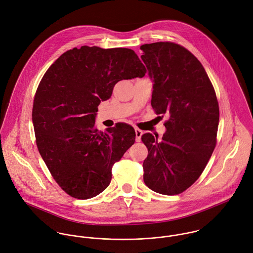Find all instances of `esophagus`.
<instances>
[{
  "instance_id": "1",
  "label": "esophagus",
  "mask_w": 253,
  "mask_h": 253,
  "mask_svg": "<svg viewBox=\"0 0 253 253\" xmlns=\"http://www.w3.org/2000/svg\"><path fill=\"white\" fill-rule=\"evenodd\" d=\"M134 130H135V136H136V141H137V142H139V141L141 140V136H142V134H143V131H142V130H140L139 128H135Z\"/></svg>"
}]
</instances>
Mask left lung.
<instances>
[{"instance_id": "left-lung-1", "label": "left lung", "mask_w": 253, "mask_h": 253, "mask_svg": "<svg viewBox=\"0 0 253 253\" xmlns=\"http://www.w3.org/2000/svg\"><path fill=\"white\" fill-rule=\"evenodd\" d=\"M153 82L152 107L168 115L162 140L152 133L141 139L148 148L145 184L163 195H177L204 171L216 145L219 106L202 63L185 47L169 42L140 46Z\"/></svg>"}]
</instances>
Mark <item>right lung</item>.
Listing matches in <instances>:
<instances>
[{"instance_id": "1", "label": "right lung", "mask_w": 253, "mask_h": 253, "mask_svg": "<svg viewBox=\"0 0 253 253\" xmlns=\"http://www.w3.org/2000/svg\"><path fill=\"white\" fill-rule=\"evenodd\" d=\"M145 73L132 49L84 45L64 52L43 75L32 111L37 146L54 180L73 198L103 192L113 165L134 143L132 126L98 131L95 117L119 81Z\"/></svg>"}]
</instances>
